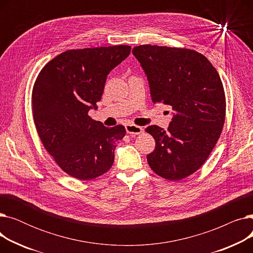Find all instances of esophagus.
Listing matches in <instances>:
<instances>
[{
	"label": "esophagus",
	"mask_w": 253,
	"mask_h": 253,
	"mask_svg": "<svg viewBox=\"0 0 253 253\" xmlns=\"http://www.w3.org/2000/svg\"><path fill=\"white\" fill-rule=\"evenodd\" d=\"M125 128H126L127 133L131 134V135H138L142 132V127L134 125V124H127L125 126Z\"/></svg>",
	"instance_id": "34e87169"
}]
</instances>
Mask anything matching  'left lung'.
Wrapping results in <instances>:
<instances>
[{
    "label": "left lung",
    "mask_w": 253,
    "mask_h": 253,
    "mask_svg": "<svg viewBox=\"0 0 253 253\" xmlns=\"http://www.w3.org/2000/svg\"><path fill=\"white\" fill-rule=\"evenodd\" d=\"M132 53L148 77L154 103L174 111L167 131H145L156 141L147 156L156 174L180 180L200 169L220 136L225 95L219 75L201 53L187 48L140 45Z\"/></svg>",
    "instance_id": "left-lung-1"
}]
</instances>
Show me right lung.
<instances>
[{"label": "right lung", "instance_id": "add662e5", "mask_svg": "<svg viewBox=\"0 0 253 253\" xmlns=\"http://www.w3.org/2000/svg\"><path fill=\"white\" fill-rule=\"evenodd\" d=\"M127 45L73 49L50 60L38 75L32 111L38 135L56 164L77 179L110 170L116 142L126 129L104 127L89 115L101 99L106 76L129 54Z\"/></svg>", "mask_w": 253, "mask_h": 253}]
</instances>
